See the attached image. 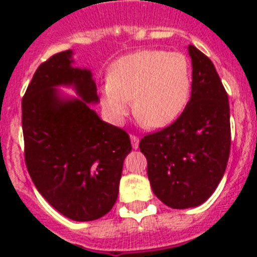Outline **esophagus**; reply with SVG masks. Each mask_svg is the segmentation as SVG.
I'll use <instances>...</instances> for the list:
<instances>
[{"instance_id": "esophagus-1", "label": "esophagus", "mask_w": 257, "mask_h": 257, "mask_svg": "<svg viewBox=\"0 0 257 257\" xmlns=\"http://www.w3.org/2000/svg\"><path fill=\"white\" fill-rule=\"evenodd\" d=\"M131 141H132L133 149L139 148V144H140V139H139L136 135H131Z\"/></svg>"}]
</instances>
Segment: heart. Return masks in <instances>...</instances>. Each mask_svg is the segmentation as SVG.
Instances as JSON below:
<instances>
[{"label":"heart","instance_id":"obj_1","mask_svg":"<svg viewBox=\"0 0 257 257\" xmlns=\"http://www.w3.org/2000/svg\"><path fill=\"white\" fill-rule=\"evenodd\" d=\"M192 89V66L181 52L137 50L113 65L102 86L109 116L120 122L131 110L151 128L164 126L185 108Z\"/></svg>","mask_w":257,"mask_h":257}]
</instances>
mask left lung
<instances>
[{
  "label": "left lung",
  "instance_id": "obj_1",
  "mask_svg": "<svg viewBox=\"0 0 257 257\" xmlns=\"http://www.w3.org/2000/svg\"><path fill=\"white\" fill-rule=\"evenodd\" d=\"M188 52L191 100L175 122L144 136L139 145L153 193L175 209L197 207L215 192L231 151L227 92L211 60L193 45Z\"/></svg>",
  "mask_w": 257,
  "mask_h": 257
}]
</instances>
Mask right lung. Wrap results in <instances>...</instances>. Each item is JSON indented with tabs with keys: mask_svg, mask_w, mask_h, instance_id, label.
<instances>
[{
	"mask_svg": "<svg viewBox=\"0 0 257 257\" xmlns=\"http://www.w3.org/2000/svg\"><path fill=\"white\" fill-rule=\"evenodd\" d=\"M72 50L42 62L22 98L25 164L37 191L61 215L92 221L106 215L118 196L122 164L132 151L128 133L97 116L96 82L73 68ZM73 86L80 99L62 97Z\"/></svg>",
	"mask_w": 257,
	"mask_h": 257,
	"instance_id": "1",
	"label": "right lung"
}]
</instances>
